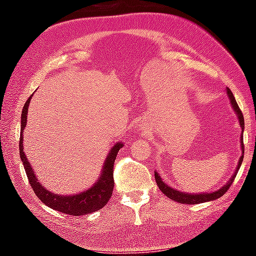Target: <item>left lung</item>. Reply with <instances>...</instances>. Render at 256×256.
<instances>
[{
  "label": "left lung",
  "mask_w": 256,
  "mask_h": 256,
  "mask_svg": "<svg viewBox=\"0 0 256 256\" xmlns=\"http://www.w3.org/2000/svg\"><path fill=\"white\" fill-rule=\"evenodd\" d=\"M226 92H227V96L229 98V100H230V105L232 107V110H234V112H236L238 120H240V128H242V136H240L242 156H240V160H238V164L236 167L235 172L232 174V178H229V180L227 182V184L222 186V188H220L219 190H214V192H209V193H196V194H194V193L180 192V190H177L175 188H170V185H167L162 180V177L159 176L158 172H154V178H156V182H157V185H158L159 190H162L164 196L170 198V200H174V201H177L180 203H186V204H198V203L214 201V200H216V198H219L220 196H222L224 194L227 192L228 188H230V185L234 182V180H235L237 172H238V170H240V167L242 166V158H244V144H242V133H244V118H242V112L240 110V107H238V105H237L236 99H235V97H234V94L230 92V89L227 88Z\"/></svg>",
  "instance_id": "8db88e82"
}]
</instances>
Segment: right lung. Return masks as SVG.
<instances>
[{
  "mask_svg": "<svg viewBox=\"0 0 256 256\" xmlns=\"http://www.w3.org/2000/svg\"><path fill=\"white\" fill-rule=\"evenodd\" d=\"M34 96V94L26 102L22 114H21V128H20V158L22 160L24 167L26 170V174L29 180V183L32 185L34 194L40 200L45 203L50 209L58 210L62 214H71V216H84L86 214H92L97 210H100L102 208L107 204L112 196V188H114V177H112V170H114V162L116 156L120 149L123 146L122 142H116L110 150V154H107L104 162L102 170L100 175L98 176L97 182H94L92 188L82 190L80 193L71 194V196H60V194L52 193L50 190H47L44 185L40 183L36 174L34 172L32 164L28 162V158L26 157L24 152V130L27 125V115L28 107L30 100Z\"/></svg>",
  "mask_w": 256,
  "mask_h": 256,
  "instance_id": "right-lung-1",
  "label": "right lung"
}]
</instances>
